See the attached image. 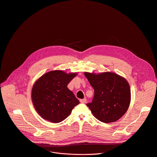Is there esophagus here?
Masks as SVG:
<instances>
[{"label":"esophagus","mask_w":157,"mask_h":157,"mask_svg":"<svg viewBox=\"0 0 157 157\" xmlns=\"http://www.w3.org/2000/svg\"><path fill=\"white\" fill-rule=\"evenodd\" d=\"M80 102L81 103H86V102H87V100H86V98H84V99H80Z\"/></svg>","instance_id":"34e87169"}]
</instances>
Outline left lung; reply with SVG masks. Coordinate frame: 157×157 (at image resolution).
<instances>
[{
    "mask_svg": "<svg viewBox=\"0 0 157 157\" xmlns=\"http://www.w3.org/2000/svg\"><path fill=\"white\" fill-rule=\"evenodd\" d=\"M94 91L91 103L86 104L94 117L103 123H111L121 118L129 108L131 91L123 77L113 73L99 75L84 73Z\"/></svg>",
    "mask_w": 157,
    "mask_h": 157,
    "instance_id": "8db88e82",
    "label": "left lung"
}]
</instances>
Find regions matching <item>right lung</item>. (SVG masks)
Masks as SVG:
<instances>
[{
  "label": "right lung",
  "mask_w": 157,
  "mask_h": 157,
  "mask_svg": "<svg viewBox=\"0 0 157 157\" xmlns=\"http://www.w3.org/2000/svg\"><path fill=\"white\" fill-rule=\"evenodd\" d=\"M77 73L67 74L56 70L42 75L32 90L33 105L39 115L52 123L65 120L79 103L67 86Z\"/></svg>",
  "instance_id": "add662e5"
}]
</instances>
